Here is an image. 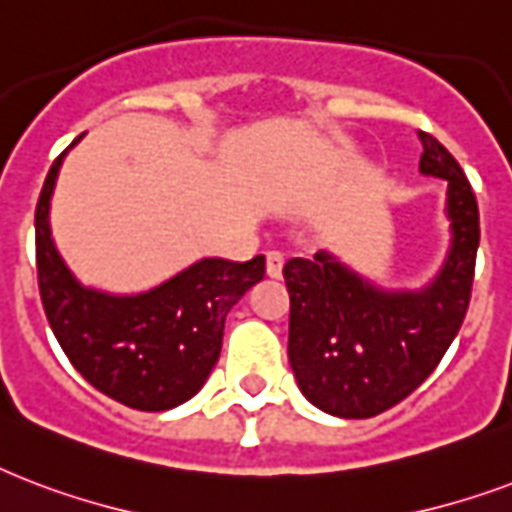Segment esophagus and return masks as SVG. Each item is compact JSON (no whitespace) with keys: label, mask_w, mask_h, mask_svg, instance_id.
Masks as SVG:
<instances>
[{"label":"esophagus","mask_w":512,"mask_h":512,"mask_svg":"<svg viewBox=\"0 0 512 512\" xmlns=\"http://www.w3.org/2000/svg\"><path fill=\"white\" fill-rule=\"evenodd\" d=\"M283 264H285L283 253H280V251H269L267 253V275L269 277L283 275Z\"/></svg>","instance_id":"esophagus-1"}]
</instances>
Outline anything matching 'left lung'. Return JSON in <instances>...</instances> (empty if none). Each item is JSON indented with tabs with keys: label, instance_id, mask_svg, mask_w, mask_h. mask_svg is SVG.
<instances>
[{
	"label": "left lung",
	"instance_id": "obj_1",
	"mask_svg": "<svg viewBox=\"0 0 512 512\" xmlns=\"http://www.w3.org/2000/svg\"><path fill=\"white\" fill-rule=\"evenodd\" d=\"M419 141V173L446 181L449 221V248L425 285H379L331 251L283 267L293 376L301 395L334 417H376L411 395L441 363L470 304L478 202L449 149L422 130Z\"/></svg>",
	"mask_w": 512,
	"mask_h": 512
}]
</instances>
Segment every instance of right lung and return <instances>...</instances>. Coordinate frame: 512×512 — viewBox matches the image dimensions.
I'll return each mask as SVG.
<instances>
[{"label":"right lung","mask_w":512,"mask_h":512,"mask_svg":"<svg viewBox=\"0 0 512 512\" xmlns=\"http://www.w3.org/2000/svg\"><path fill=\"white\" fill-rule=\"evenodd\" d=\"M69 149L47 173L34 216L39 293L50 328L95 390L138 411L181 406L208 382L221 355L224 320L264 277V256H205L136 293L85 285L63 261L50 229V202Z\"/></svg>","instance_id":"right-lung-1"}]
</instances>
